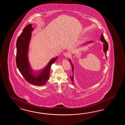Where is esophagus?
I'll use <instances>...</instances> for the list:
<instances>
[{
  "mask_svg": "<svg viewBox=\"0 0 125 125\" xmlns=\"http://www.w3.org/2000/svg\"><path fill=\"white\" fill-rule=\"evenodd\" d=\"M63 54L64 56H66V57H69L70 56V54L69 52H64Z\"/></svg>",
  "mask_w": 125,
  "mask_h": 125,
  "instance_id": "1",
  "label": "esophagus"
}]
</instances>
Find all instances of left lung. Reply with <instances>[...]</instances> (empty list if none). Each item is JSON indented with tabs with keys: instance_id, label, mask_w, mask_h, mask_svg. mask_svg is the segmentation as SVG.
<instances>
[{
	"instance_id": "8db88e82",
	"label": "left lung",
	"mask_w": 125,
	"mask_h": 125,
	"mask_svg": "<svg viewBox=\"0 0 125 125\" xmlns=\"http://www.w3.org/2000/svg\"><path fill=\"white\" fill-rule=\"evenodd\" d=\"M101 41L102 42L104 43L103 44V46H104V53L105 54V56H106V59H107V56H106V53H107V51H108V47H109V46H108V43L106 42V40H105L104 38V36L103 34H102L101 35ZM88 42V43L92 42ZM69 61L70 62V63L71 64L72 66V72H73V75L72 76L70 75V79L72 82V83L74 84L73 83V71H74V67H73V65L72 63V62L71 61V60L69 59Z\"/></svg>"
}]
</instances>
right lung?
I'll return each mask as SVG.
<instances>
[{"instance_id": "right-lung-1", "label": "right lung", "mask_w": 125, "mask_h": 125, "mask_svg": "<svg viewBox=\"0 0 125 125\" xmlns=\"http://www.w3.org/2000/svg\"><path fill=\"white\" fill-rule=\"evenodd\" d=\"M32 24H29L24 28L16 42V64L18 69L28 82L33 85H45L50 78L51 66L57 60L52 59L42 71L36 75L33 74L28 58L29 42L32 30Z\"/></svg>"}]
</instances>
